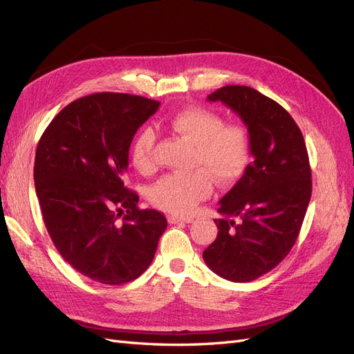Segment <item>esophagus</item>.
Returning a JSON list of instances; mask_svg holds the SVG:
<instances>
[{"instance_id": "1", "label": "esophagus", "mask_w": 354, "mask_h": 354, "mask_svg": "<svg viewBox=\"0 0 354 354\" xmlns=\"http://www.w3.org/2000/svg\"><path fill=\"white\" fill-rule=\"evenodd\" d=\"M168 221L171 224H177V223H192L194 221V218L192 217H178V216H169L168 217Z\"/></svg>"}]
</instances>
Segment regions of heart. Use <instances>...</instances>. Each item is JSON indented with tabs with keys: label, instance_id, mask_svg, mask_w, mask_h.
<instances>
[{
	"label": "heart",
	"instance_id": "heart-1",
	"mask_svg": "<svg viewBox=\"0 0 354 354\" xmlns=\"http://www.w3.org/2000/svg\"><path fill=\"white\" fill-rule=\"evenodd\" d=\"M168 128L194 146L187 174H167L151 190V202L171 214L185 216L212 195V178L232 185L251 159L248 130L242 124H224L223 116L207 108H186L169 118ZM156 136L151 127L138 131L131 143V160L140 173H152Z\"/></svg>",
	"mask_w": 354,
	"mask_h": 354
}]
</instances>
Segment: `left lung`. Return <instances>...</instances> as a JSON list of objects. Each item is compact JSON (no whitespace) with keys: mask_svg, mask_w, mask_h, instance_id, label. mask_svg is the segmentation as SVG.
Masks as SVG:
<instances>
[{"mask_svg":"<svg viewBox=\"0 0 354 354\" xmlns=\"http://www.w3.org/2000/svg\"><path fill=\"white\" fill-rule=\"evenodd\" d=\"M241 116L254 156L220 201L217 238L203 251L209 269L232 282L269 273L292 250L312 196L304 137L279 103L245 85L208 95Z\"/></svg>","mask_w":354,"mask_h":354,"instance_id":"left-lung-1","label":"left lung"}]
</instances>
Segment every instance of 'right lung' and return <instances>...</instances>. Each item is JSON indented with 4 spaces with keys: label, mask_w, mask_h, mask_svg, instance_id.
<instances>
[{
    "label": "right lung",
    "mask_w": 354,
    "mask_h": 354,
    "mask_svg": "<svg viewBox=\"0 0 354 354\" xmlns=\"http://www.w3.org/2000/svg\"><path fill=\"white\" fill-rule=\"evenodd\" d=\"M159 104L124 93L85 95L53 118L38 142L42 220L65 261L95 282L137 279L167 229L164 214L138 208V195L124 185L133 137Z\"/></svg>",
    "instance_id": "obj_1"
}]
</instances>
